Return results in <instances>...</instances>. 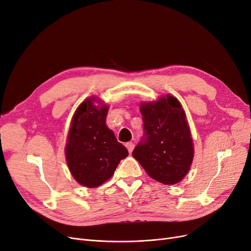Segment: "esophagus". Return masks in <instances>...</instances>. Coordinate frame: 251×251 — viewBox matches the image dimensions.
<instances>
[{
  "label": "esophagus",
  "instance_id": "34e87169",
  "mask_svg": "<svg viewBox=\"0 0 251 251\" xmlns=\"http://www.w3.org/2000/svg\"><path fill=\"white\" fill-rule=\"evenodd\" d=\"M126 147L127 148V150H128V152H129V153H131V152L133 151V149H134L135 145H134V143H132V142H128V143H126Z\"/></svg>",
  "mask_w": 251,
  "mask_h": 251
}]
</instances>
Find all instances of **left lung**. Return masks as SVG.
Listing matches in <instances>:
<instances>
[{"label": "left lung", "instance_id": "1", "mask_svg": "<svg viewBox=\"0 0 251 251\" xmlns=\"http://www.w3.org/2000/svg\"><path fill=\"white\" fill-rule=\"evenodd\" d=\"M144 137L133 151L146 173L163 184L181 181L194 158V144L181 104L167 95L140 105Z\"/></svg>", "mask_w": 251, "mask_h": 251}]
</instances>
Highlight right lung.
<instances>
[{
  "mask_svg": "<svg viewBox=\"0 0 251 251\" xmlns=\"http://www.w3.org/2000/svg\"><path fill=\"white\" fill-rule=\"evenodd\" d=\"M94 97L80 105L72 119L66 145V158L76 181L98 187L114 174L119 162L128 155L106 126L108 106H96Z\"/></svg>",
  "mask_w": 251,
  "mask_h": 251,
  "instance_id": "add662e5",
  "label": "right lung"
}]
</instances>
